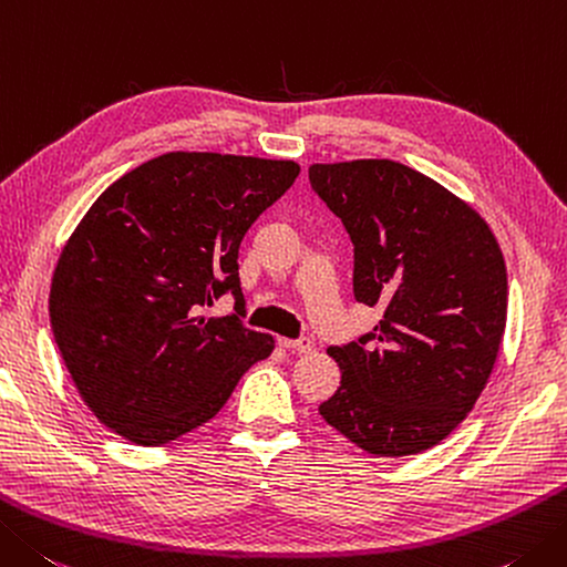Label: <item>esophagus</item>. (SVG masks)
Here are the masks:
<instances>
[{
  "mask_svg": "<svg viewBox=\"0 0 567 567\" xmlns=\"http://www.w3.org/2000/svg\"><path fill=\"white\" fill-rule=\"evenodd\" d=\"M280 347L292 353H309L315 349L312 339H280Z\"/></svg>",
  "mask_w": 567,
  "mask_h": 567,
  "instance_id": "obj_1",
  "label": "esophagus"
}]
</instances>
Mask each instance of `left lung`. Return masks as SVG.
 <instances>
[{"instance_id": "8db88e82", "label": "left lung", "mask_w": 567, "mask_h": 567, "mask_svg": "<svg viewBox=\"0 0 567 567\" xmlns=\"http://www.w3.org/2000/svg\"><path fill=\"white\" fill-rule=\"evenodd\" d=\"M353 243V297L371 334L327 353L341 385L321 417L373 457L445 440L489 383L506 329L504 252L472 204L393 159L309 166Z\"/></svg>"}]
</instances>
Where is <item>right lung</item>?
Here are the masks:
<instances>
[{
  "instance_id": "1",
  "label": "right lung",
  "mask_w": 567,
  "mask_h": 567,
  "mask_svg": "<svg viewBox=\"0 0 567 567\" xmlns=\"http://www.w3.org/2000/svg\"><path fill=\"white\" fill-rule=\"evenodd\" d=\"M299 174L292 159L166 152L110 184L55 262L51 329L93 415L159 447L208 423L275 339L200 309L237 295L248 228Z\"/></svg>"
}]
</instances>
